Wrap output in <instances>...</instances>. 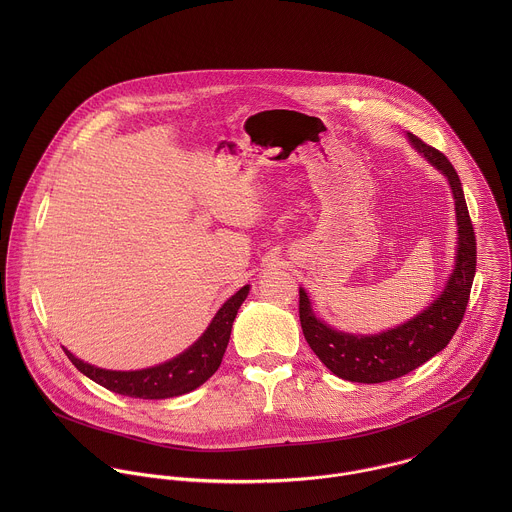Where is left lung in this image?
Masks as SVG:
<instances>
[{
  "mask_svg": "<svg viewBox=\"0 0 512 512\" xmlns=\"http://www.w3.org/2000/svg\"><path fill=\"white\" fill-rule=\"evenodd\" d=\"M408 140L447 177L451 187L457 219L455 266L443 292L424 311L376 335H355L329 327L315 315L307 293L299 288V321L305 341L319 361L343 380L376 384L412 372L447 347L467 309L477 266V246L459 175L436 147L424 144L414 134H408Z\"/></svg>",
  "mask_w": 512,
  "mask_h": 512,
  "instance_id": "obj_1",
  "label": "left lung"
}]
</instances>
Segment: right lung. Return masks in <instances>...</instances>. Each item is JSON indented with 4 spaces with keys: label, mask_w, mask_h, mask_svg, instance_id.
Returning a JSON list of instances; mask_svg holds the SVG:
<instances>
[{
    "label": "right lung",
    "mask_w": 512,
    "mask_h": 512,
    "mask_svg": "<svg viewBox=\"0 0 512 512\" xmlns=\"http://www.w3.org/2000/svg\"><path fill=\"white\" fill-rule=\"evenodd\" d=\"M248 292L250 286H244L232 297H228L205 333L187 351L167 363L142 370H106L76 359L67 349L65 353L84 376L116 394L144 400H165L181 396L199 388L217 372L230 339L234 317Z\"/></svg>",
    "instance_id": "obj_1"
}]
</instances>
